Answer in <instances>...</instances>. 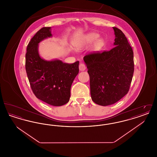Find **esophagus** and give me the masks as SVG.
I'll use <instances>...</instances> for the list:
<instances>
[{"instance_id": "obj_1", "label": "esophagus", "mask_w": 157, "mask_h": 157, "mask_svg": "<svg viewBox=\"0 0 157 157\" xmlns=\"http://www.w3.org/2000/svg\"><path fill=\"white\" fill-rule=\"evenodd\" d=\"M79 69L81 71H85V69H86V66L83 63H81L79 65Z\"/></svg>"}]
</instances>
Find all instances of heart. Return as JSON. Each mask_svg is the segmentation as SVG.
Here are the masks:
<instances>
[{"mask_svg":"<svg viewBox=\"0 0 157 157\" xmlns=\"http://www.w3.org/2000/svg\"><path fill=\"white\" fill-rule=\"evenodd\" d=\"M98 37V35L97 33H90L86 36H85L84 37H83L81 40V41L79 42H78L75 44V46L77 49H79L82 47L83 45H84L85 44H88V43H91L94 41H95ZM102 44V40H99L97 43V45L98 46H100Z\"/></svg>","mask_w":157,"mask_h":157,"instance_id":"1","label":"heart"}]
</instances>
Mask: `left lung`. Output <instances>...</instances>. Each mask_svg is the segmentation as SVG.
<instances>
[{
  "instance_id": "8db88e82",
  "label": "left lung",
  "mask_w": 157,
  "mask_h": 157,
  "mask_svg": "<svg viewBox=\"0 0 157 157\" xmlns=\"http://www.w3.org/2000/svg\"><path fill=\"white\" fill-rule=\"evenodd\" d=\"M115 46L90 53L83 60L90 75V95L98 105L113 104L127 95L134 71V52L124 33L116 27Z\"/></svg>"
}]
</instances>
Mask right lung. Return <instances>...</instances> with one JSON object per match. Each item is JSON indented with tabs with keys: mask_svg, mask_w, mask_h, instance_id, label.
<instances>
[{
	"mask_svg": "<svg viewBox=\"0 0 157 157\" xmlns=\"http://www.w3.org/2000/svg\"><path fill=\"white\" fill-rule=\"evenodd\" d=\"M51 36V27H44L31 39L26 49L25 68L36 97L48 104L58 106L69 101L71 85L79 73V62L69 64L60 60L42 59L38 53V44Z\"/></svg>",
	"mask_w": 157,
	"mask_h": 157,
	"instance_id": "right-lung-1",
	"label": "right lung"
}]
</instances>
